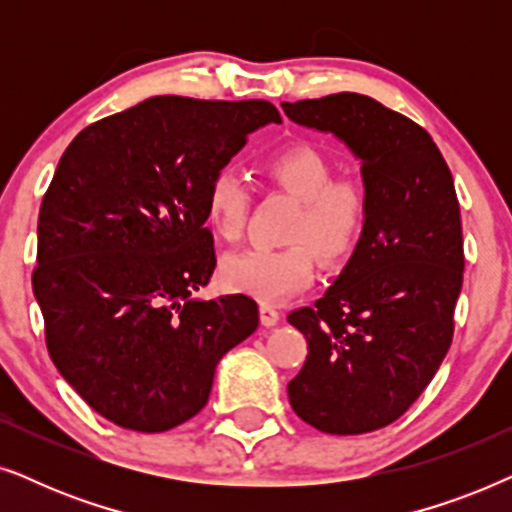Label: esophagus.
<instances>
[{
	"label": "esophagus",
	"instance_id": "esophagus-1",
	"mask_svg": "<svg viewBox=\"0 0 512 512\" xmlns=\"http://www.w3.org/2000/svg\"><path fill=\"white\" fill-rule=\"evenodd\" d=\"M277 321H279V310H277V307L263 303L261 305V324L263 326H275Z\"/></svg>",
	"mask_w": 512,
	"mask_h": 512
}]
</instances>
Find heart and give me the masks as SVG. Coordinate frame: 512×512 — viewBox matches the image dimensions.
Listing matches in <instances>:
<instances>
[{
	"instance_id": "heart-1",
	"label": "heart",
	"mask_w": 512,
	"mask_h": 512,
	"mask_svg": "<svg viewBox=\"0 0 512 512\" xmlns=\"http://www.w3.org/2000/svg\"><path fill=\"white\" fill-rule=\"evenodd\" d=\"M263 172L272 184L300 200L286 240L289 247H251L230 254L221 265L228 289L247 293L261 303H279L314 282V254L333 265L361 242L370 202L354 179H333V163L317 146L307 142L286 144L265 158ZM249 186L233 167L212 177L205 195L209 228L221 240H240L249 216Z\"/></svg>"
}]
</instances>
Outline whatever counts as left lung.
<instances>
[{
  "label": "left lung",
  "mask_w": 512,
  "mask_h": 512,
  "mask_svg": "<svg viewBox=\"0 0 512 512\" xmlns=\"http://www.w3.org/2000/svg\"><path fill=\"white\" fill-rule=\"evenodd\" d=\"M293 123L333 132L361 160L370 214L314 307L289 314L307 359L289 403L314 429L356 436L396 422L443 363L464 282L452 172L429 132L359 93L282 102Z\"/></svg>",
  "instance_id": "left-lung-1"
}]
</instances>
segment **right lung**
Returning <instances> with one entry per match:
<instances>
[{
	"mask_svg": "<svg viewBox=\"0 0 512 512\" xmlns=\"http://www.w3.org/2000/svg\"><path fill=\"white\" fill-rule=\"evenodd\" d=\"M265 123V100L160 95L88 125L39 209L34 298L48 354L123 429L160 433L209 401L221 356L258 328L242 293L191 298L212 277V177Z\"/></svg>",
	"mask_w": 512,
	"mask_h": 512,
	"instance_id": "right-lung-1",
	"label": "right lung"
}]
</instances>
